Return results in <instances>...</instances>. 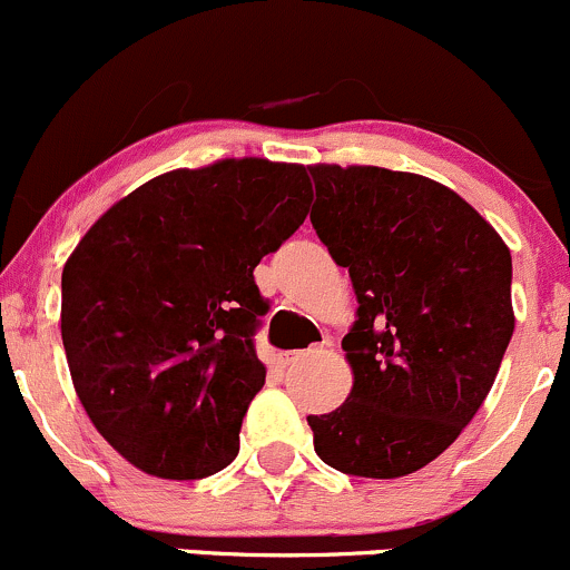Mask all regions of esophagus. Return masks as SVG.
I'll use <instances>...</instances> for the list:
<instances>
[{
  "mask_svg": "<svg viewBox=\"0 0 570 570\" xmlns=\"http://www.w3.org/2000/svg\"><path fill=\"white\" fill-rule=\"evenodd\" d=\"M327 346H331V344H327ZM320 352H325V350H322V346H311V350H305V352H284V357H281V361H284V365H295V363L305 361V357L320 355Z\"/></svg>",
  "mask_w": 570,
  "mask_h": 570,
  "instance_id": "34e87169",
  "label": "esophagus"
}]
</instances>
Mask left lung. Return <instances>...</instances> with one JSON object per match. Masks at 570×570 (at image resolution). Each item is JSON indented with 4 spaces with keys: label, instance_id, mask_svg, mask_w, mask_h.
<instances>
[{
    "label": "left lung",
    "instance_id": "1",
    "mask_svg": "<svg viewBox=\"0 0 570 570\" xmlns=\"http://www.w3.org/2000/svg\"><path fill=\"white\" fill-rule=\"evenodd\" d=\"M311 224L350 269L357 320L341 341L350 399L308 415L333 470L401 478L453 445L513 335L511 250L456 190L380 166H308Z\"/></svg>",
    "mask_w": 570,
    "mask_h": 570
}]
</instances>
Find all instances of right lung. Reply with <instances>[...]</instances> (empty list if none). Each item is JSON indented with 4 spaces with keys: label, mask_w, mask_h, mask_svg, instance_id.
<instances>
[{
    "label": "right lung",
    "mask_w": 570,
    "mask_h": 570,
    "mask_svg": "<svg viewBox=\"0 0 570 570\" xmlns=\"http://www.w3.org/2000/svg\"><path fill=\"white\" fill-rule=\"evenodd\" d=\"M305 166L226 158L149 179L106 209L62 269V344L89 421L141 472L232 464L265 385L254 267L308 215Z\"/></svg>",
    "instance_id": "obj_1"
}]
</instances>
